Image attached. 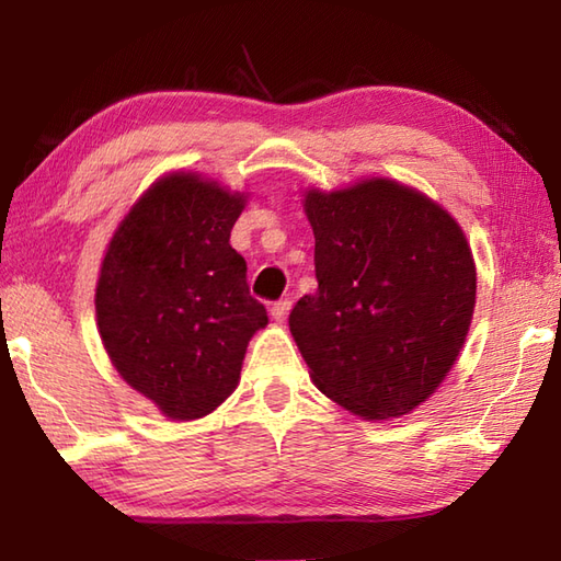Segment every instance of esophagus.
<instances>
[{
	"label": "esophagus",
	"instance_id": "obj_1",
	"mask_svg": "<svg viewBox=\"0 0 561 561\" xmlns=\"http://www.w3.org/2000/svg\"><path fill=\"white\" fill-rule=\"evenodd\" d=\"M289 308H291V299H279V301L272 304L270 313H272L274 320H284V318H287V313H289Z\"/></svg>",
	"mask_w": 561,
	"mask_h": 561
}]
</instances>
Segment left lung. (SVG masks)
I'll use <instances>...</instances> for the list:
<instances>
[{
  "instance_id": "8db88e82",
  "label": "left lung",
  "mask_w": 561,
  "mask_h": 561,
  "mask_svg": "<svg viewBox=\"0 0 561 561\" xmlns=\"http://www.w3.org/2000/svg\"><path fill=\"white\" fill-rule=\"evenodd\" d=\"M318 291L289 328L316 386L366 420L414 410L468 335L478 274L460 226L396 181L311 190Z\"/></svg>"
}]
</instances>
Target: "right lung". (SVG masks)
<instances>
[{
    "label": "right lung",
    "instance_id": "1",
    "mask_svg": "<svg viewBox=\"0 0 561 561\" xmlns=\"http://www.w3.org/2000/svg\"><path fill=\"white\" fill-rule=\"evenodd\" d=\"M243 195L171 175L127 214L103 257L96 318L111 362L171 420L231 396L245 347L267 325L231 248Z\"/></svg>",
    "mask_w": 561,
    "mask_h": 561
}]
</instances>
